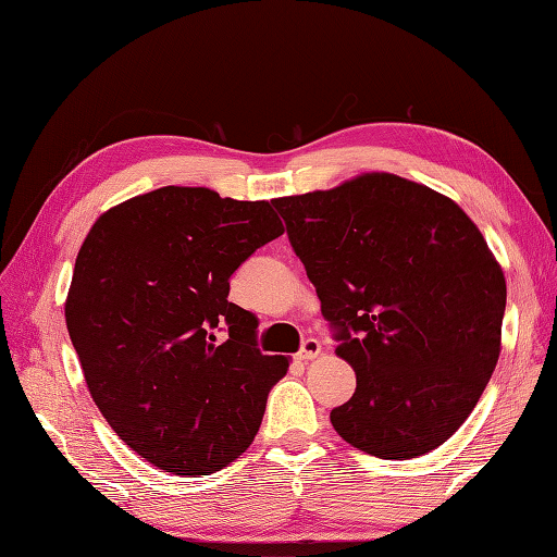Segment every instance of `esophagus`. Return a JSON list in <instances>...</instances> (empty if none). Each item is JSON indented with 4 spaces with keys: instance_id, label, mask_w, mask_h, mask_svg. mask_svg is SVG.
I'll list each match as a JSON object with an SVG mask.
<instances>
[{
    "instance_id": "1",
    "label": "esophagus",
    "mask_w": 557,
    "mask_h": 557,
    "mask_svg": "<svg viewBox=\"0 0 557 557\" xmlns=\"http://www.w3.org/2000/svg\"><path fill=\"white\" fill-rule=\"evenodd\" d=\"M319 355H321V343L317 338H307L302 343L300 352L295 355V360H298V362H310V360H314V357H319Z\"/></svg>"
}]
</instances>
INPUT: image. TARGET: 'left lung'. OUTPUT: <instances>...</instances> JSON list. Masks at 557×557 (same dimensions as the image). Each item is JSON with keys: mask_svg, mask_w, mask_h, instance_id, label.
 Wrapping results in <instances>:
<instances>
[{"mask_svg": "<svg viewBox=\"0 0 557 557\" xmlns=\"http://www.w3.org/2000/svg\"><path fill=\"white\" fill-rule=\"evenodd\" d=\"M355 369L331 410L343 441L410 460L465 424L496 369L505 276L450 197L395 174L274 200Z\"/></svg>", "mask_w": 557, "mask_h": 557, "instance_id": "obj_1", "label": "left lung"}]
</instances>
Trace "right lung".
<instances>
[{
	"label": "right lung",
	"mask_w": 557,
	"mask_h": 557,
	"mask_svg": "<svg viewBox=\"0 0 557 557\" xmlns=\"http://www.w3.org/2000/svg\"><path fill=\"white\" fill-rule=\"evenodd\" d=\"M269 202L166 185L95 221L73 267L66 326L119 438L178 476L224 469L259 431L288 357L257 348L228 278L278 238Z\"/></svg>",
	"instance_id": "add662e5"
}]
</instances>
